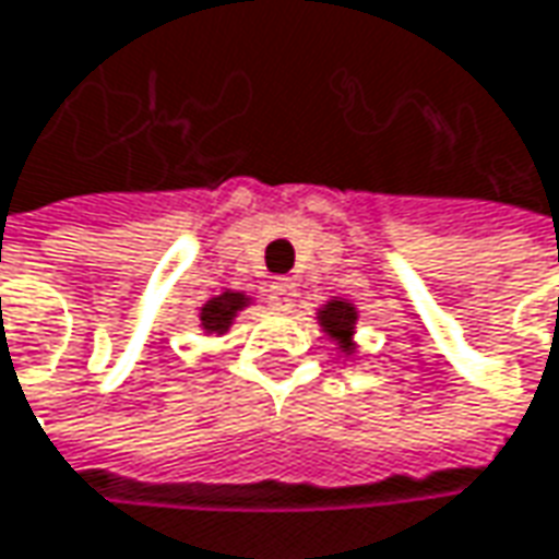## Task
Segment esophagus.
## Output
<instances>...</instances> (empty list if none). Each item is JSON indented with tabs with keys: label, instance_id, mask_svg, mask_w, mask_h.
Returning <instances> with one entry per match:
<instances>
[{
	"label": "esophagus",
	"instance_id": "obj_1",
	"mask_svg": "<svg viewBox=\"0 0 559 559\" xmlns=\"http://www.w3.org/2000/svg\"><path fill=\"white\" fill-rule=\"evenodd\" d=\"M297 300V287L290 284L287 278H278L272 284V290H269V306L275 309V312H287L290 306Z\"/></svg>",
	"mask_w": 559,
	"mask_h": 559
}]
</instances>
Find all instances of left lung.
<instances>
[{"mask_svg": "<svg viewBox=\"0 0 559 559\" xmlns=\"http://www.w3.org/2000/svg\"><path fill=\"white\" fill-rule=\"evenodd\" d=\"M319 325L331 341H337V347L344 353L353 350V328H356V306L347 300H328L319 309Z\"/></svg>", "mask_w": 559, "mask_h": 559, "instance_id": "8db88e82", "label": "left lung"}]
</instances>
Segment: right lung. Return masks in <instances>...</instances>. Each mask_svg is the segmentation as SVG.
Listing matches in <instances>:
<instances>
[{"mask_svg": "<svg viewBox=\"0 0 559 559\" xmlns=\"http://www.w3.org/2000/svg\"><path fill=\"white\" fill-rule=\"evenodd\" d=\"M243 306H250V297H243V294H237V290H225V294L212 297V300L200 309V325H203V331H209V334H225V331L231 328L234 316H237Z\"/></svg>", "mask_w": 559, "mask_h": 559, "instance_id": "add662e5", "label": "right lung"}]
</instances>
